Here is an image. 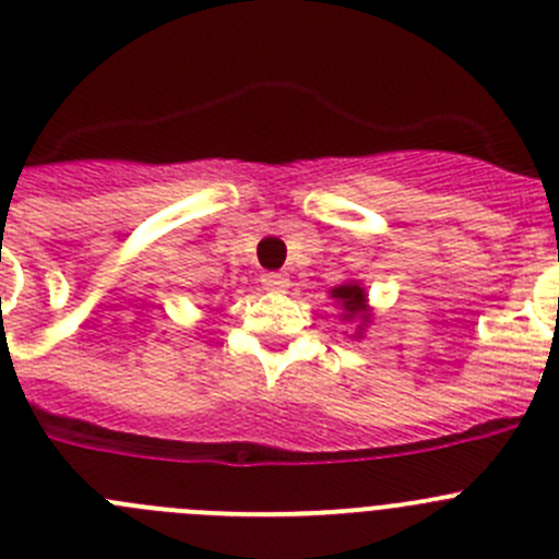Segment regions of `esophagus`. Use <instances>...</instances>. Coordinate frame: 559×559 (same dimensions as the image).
<instances>
[{"label": "esophagus", "instance_id": "obj_1", "mask_svg": "<svg viewBox=\"0 0 559 559\" xmlns=\"http://www.w3.org/2000/svg\"><path fill=\"white\" fill-rule=\"evenodd\" d=\"M260 283H263L265 290H285L290 285V280L285 274H280V271H269V274L260 276Z\"/></svg>", "mask_w": 559, "mask_h": 559}]
</instances>
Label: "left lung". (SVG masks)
<instances>
[{
	"label": "left lung",
	"instance_id": "1",
	"mask_svg": "<svg viewBox=\"0 0 559 559\" xmlns=\"http://www.w3.org/2000/svg\"><path fill=\"white\" fill-rule=\"evenodd\" d=\"M329 296H332L334 305L340 307V321L354 323V334H350V337L362 340L365 329H368L370 318H373L365 285L356 283V280H345L343 285H334V288L329 290Z\"/></svg>",
	"mask_w": 559,
	"mask_h": 559
}]
</instances>
